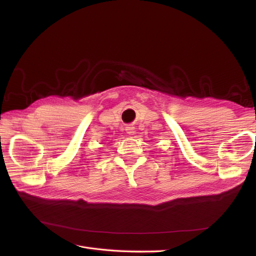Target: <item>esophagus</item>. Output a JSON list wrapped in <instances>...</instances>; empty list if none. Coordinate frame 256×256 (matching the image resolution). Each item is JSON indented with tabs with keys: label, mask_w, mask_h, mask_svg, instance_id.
I'll return each mask as SVG.
<instances>
[{
	"label": "esophagus",
	"mask_w": 256,
	"mask_h": 256,
	"mask_svg": "<svg viewBox=\"0 0 256 256\" xmlns=\"http://www.w3.org/2000/svg\"><path fill=\"white\" fill-rule=\"evenodd\" d=\"M126 132L128 134H132L134 132V127H131V126H128V127H126Z\"/></svg>",
	"instance_id": "1"
}]
</instances>
